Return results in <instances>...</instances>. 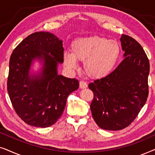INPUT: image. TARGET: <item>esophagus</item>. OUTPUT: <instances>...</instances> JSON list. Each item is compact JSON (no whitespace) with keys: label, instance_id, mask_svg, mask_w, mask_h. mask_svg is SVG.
Here are the masks:
<instances>
[{"label":"esophagus","instance_id":"1","mask_svg":"<svg viewBox=\"0 0 155 155\" xmlns=\"http://www.w3.org/2000/svg\"><path fill=\"white\" fill-rule=\"evenodd\" d=\"M87 87V84L84 81H80V89H84Z\"/></svg>","mask_w":155,"mask_h":155}]
</instances>
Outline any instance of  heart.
<instances>
[{
  "label": "heart",
  "mask_w": 155,
  "mask_h": 155,
  "mask_svg": "<svg viewBox=\"0 0 155 155\" xmlns=\"http://www.w3.org/2000/svg\"><path fill=\"white\" fill-rule=\"evenodd\" d=\"M71 54H63V63L71 71L77 69V61L84 62V68L90 78H104L115 67L120 49L118 42L99 36L78 38L72 42Z\"/></svg>",
  "instance_id": "b5f03b06"
}]
</instances>
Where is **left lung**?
<instances>
[{"instance_id":"1","label":"left lung","mask_w":155,"mask_h":155,"mask_svg":"<svg viewBox=\"0 0 155 155\" xmlns=\"http://www.w3.org/2000/svg\"><path fill=\"white\" fill-rule=\"evenodd\" d=\"M124 60L109 75L89 84L94 93L90 109L101 129L119 130L132 123L148 97L150 62L140 44L122 35Z\"/></svg>"}]
</instances>
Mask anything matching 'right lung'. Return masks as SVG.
Masks as SVG:
<instances>
[{"instance_id":"1","label":"right lung","mask_w":155,"mask_h":155,"mask_svg":"<svg viewBox=\"0 0 155 155\" xmlns=\"http://www.w3.org/2000/svg\"><path fill=\"white\" fill-rule=\"evenodd\" d=\"M36 60L42 65L31 71ZM63 63V41L47 31L29 35L10 56L8 92L21 119L35 127L47 128L61 117L67 97L79 87V82L58 74Z\"/></svg>"}]
</instances>
